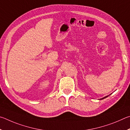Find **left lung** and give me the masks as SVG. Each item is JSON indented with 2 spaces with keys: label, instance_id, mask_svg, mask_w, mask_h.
<instances>
[{
  "label": "left lung",
  "instance_id": "left-lung-1",
  "mask_svg": "<svg viewBox=\"0 0 130 130\" xmlns=\"http://www.w3.org/2000/svg\"><path fill=\"white\" fill-rule=\"evenodd\" d=\"M108 96H105V97H104V98H102V99H104V98H107V97Z\"/></svg>",
  "mask_w": 130,
  "mask_h": 130
}]
</instances>
